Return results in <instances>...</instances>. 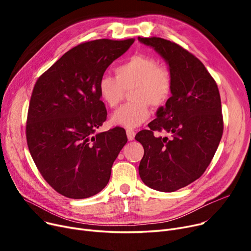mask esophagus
<instances>
[{
  "label": "esophagus",
  "mask_w": 251,
  "mask_h": 251,
  "mask_svg": "<svg viewBox=\"0 0 251 251\" xmlns=\"http://www.w3.org/2000/svg\"><path fill=\"white\" fill-rule=\"evenodd\" d=\"M126 134H127V138L128 140H133L135 137V131L133 129H126Z\"/></svg>",
  "instance_id": "obj_1"
}]
</instances>
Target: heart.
I'll use <instances>...</instances> for the list:
<instances>
[{
	"instance_id": "b5f03b06",
	"label": "heart",
	"mask_w": 251,
	"mask_h": 251,
	"mask_svg": "<svg viewBox=\"0 0 251 251\" xmlns=\"http://www.w3.org/2000/svg\"><path fill=\"white\" fill-rule=\"evenodd\" d=\"M115 76L103 74L98 81V92L102 102L114 109L129 90L130 101L111 117L113 124L135 128L151 116V104L162 108L169 101L173 89V77L170 70L152 57L137 52L117 65Z\"/></svg>"
}]
</instances>
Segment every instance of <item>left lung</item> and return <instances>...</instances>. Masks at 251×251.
I'll list each match as a JSON object with an SVG mask.
<instances>
[{
	"instance_id": "left-lung-1",
	"label": "left lung",
	"mask_w": 251,
	"mask_h": 251,
	"mask_svg": "<svg viewBox=\"0 0 251 251\" xmlns=\"http://www.w3.org/2000/svg\"><path fill=\"white\" fill-rule=\"evenodd\" d=\"M165 59L172 96L135 139L144 149L139 176L149 187L173 192L199 179L212 162L224 122L218 85L204 65L181 46L161 37H138ZM165 132L168 137L155 136Z\"/></svg>"
}]
</instances>
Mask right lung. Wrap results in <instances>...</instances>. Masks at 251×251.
Returning <instances> with one entry per match:
<instances>
[{
	"label": "right lung",
	"instance_id": "1",
	"mask_svg": "<svg viewBox=\"0 0 251 251\" xmlns=\"http://www.w3.org/2000/svg\"><path fill=\"white\" fill-rule=\"evenodd\" d=\"M134 41L102 38L78 45L39 76L33 87L26 121L28 150L44 179L69 199L101 191L127 142L121 127L96 133L107 120L97 85Z\"/></svg>",
	"mask_w": 251,
	"mask_h": 251
}]
</instances>
